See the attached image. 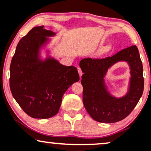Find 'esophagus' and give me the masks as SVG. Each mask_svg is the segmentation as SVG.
Listing matches in <instances>:
<instances>
[{
	"label": "esophagus",
	"mask_w": 151,
	"mask_h": 151,
	"mask_svg": "<svg viewBox=\"0 0 151 151\" xmlns=\"http://www.w3.org/2000/svg\"><path fill=\"white\" fill-rule=\"evenodd\" d=\"M78 72H79V74L80 76V78H81V76L82 74H83V72L81 71V69L80 68H78Z\"/></svg>",
	"instance_id": "obj_1"
}]
</instances>
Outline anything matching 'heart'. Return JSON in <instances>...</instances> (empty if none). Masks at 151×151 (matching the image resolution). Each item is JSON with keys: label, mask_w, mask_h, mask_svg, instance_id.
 <instances>
[{"label": "heart", "mask_w": 151, "mask_h": 151, "mask_svg": "<svg viewBox=\"0 0 151 151\" xmlns=\"http://www.w3.org/2000/svg\"><path fill=\"white\" fill-rule=\"evenodd\" d=\"M113 50V46H112V43H107L105 45H103L96 52V56L98 57H102L104 56L108 55Z\"/></svg>", "instance_id": "heart-1"}]
</instances>
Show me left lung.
<instances>
[{
  "instance_id": "left-lung-1",
  "label": "left lung",
  "mask_w": 151,
  "mask_h": 151,
  "mask_svg": "<svg viewBox=\"0 0 151 151\" xmlns=\"http://www.w3.org/2000/svg\"><path fill=\"white\" fill-rule=\"evenodd\" d=\"M119 62H126L130 70L127 92L121 98L110 93L105 80L108 70ZM79 66L83 73L81 81L83 105L92 119L101 123H114L132 112L144 91L143 65L136 45L104 59H83Z\"/></svg>"
}]
</instances>
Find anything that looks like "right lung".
Here are the masks:
<instances>
[{
    "instance_id": "add662e5",
    "label": "right lung",
    "mask_w": 151,
    "mask_h": 151,
    "mask_svg": "<svg viewBox=\"0 0 151 151\" xmlns=\"http://www.w3.org/2000/svg\"><path fill=\"white\" fill-rule=\"evenodd\" d=\"M55 35L44 25L32 28L20 40L10 65L12 94L24 112L36 119L57 114L64 93L79 81L77 68L62 65L50 55L49 37Z\"/></svg>"
}]
</instances>
